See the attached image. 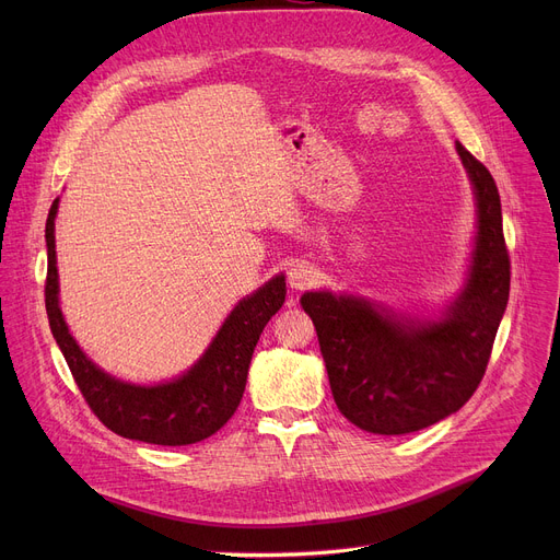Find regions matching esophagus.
<instances>
[{"mask_svg":"<svg viewBox=\"0 0 560 560\" xmlns=\"http://www.w3.org/2000/svg\"><path fill=\"white\" fill-rule=\"evenodd\" d=\"M317 281V270L306 260H298L290 265L288 270V283L295 290H306Z\"/></svg>","mask_w":560,"mask_h":560,"instance_id":"obj_1","label":"esophagus"}]
</instances>
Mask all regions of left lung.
I'll use <instances>...</instances> for the list:
<instances>
[{
  "label": "left lung",
  "instance_id": "obj_1",
  "mask_svg": "<svg viewBox=\"0 0 560 560\" xmlns=\"http://www.w3.org/2000/svg\"><path fill=\"white\" fill-rule=\"evenodd\" d=\"M456 152L475 186L479 231L469 279L443 319H404L331 292L300 300L315 325L338 410L370 433H413L456 413L481 384L506 311L511 258L497 184L460 142Z\"/></svg>",
  "mask_w": 560,
  "mask_h": 560
}]
</instances>
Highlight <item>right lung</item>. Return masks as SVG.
I'll use <instances>...</instances> for the list:
<instances>
[{"mask_svg": "<svg viewBox=\"0 0 560 560\" xmlns=\"http://www.w3.org/2000/svg\"><path fill=\"white\" fill-rule=\"evenodd\" d=\"M54 199L47 224L45 308L49 329L93 413L113 433L150 445H192L220 431L238 408L254 347L270 317L285 302V279L279 275L231 311L211 347L182 378L161 386H131L117 381L85 359L58 308V275L54 252Z\"/></svg>", "mask_w": 560, "mask_h": 560, "instance_id": "add662e5", "label": "right lung"}]
</instances>
